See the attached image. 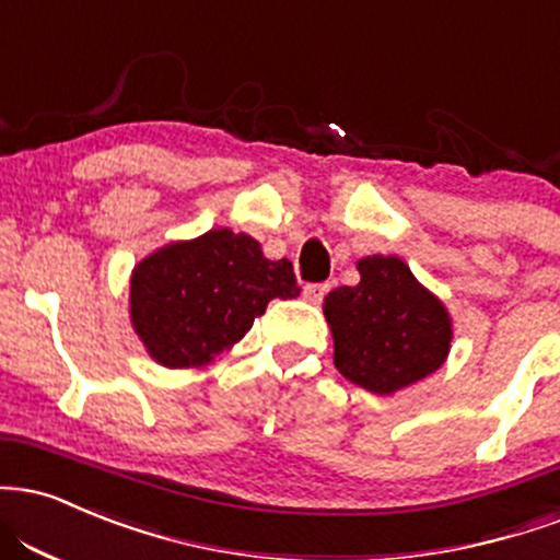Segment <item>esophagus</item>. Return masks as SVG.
I'll return each instance as SVG.
<instances>
[{
	"label": "esophagus",
	"instance_id": "esophagus-1",
	"mask_svg": "<svg viewBox=\"0 0 560 560\" xmlns=\"http://www.w3.org/2000/svg\"><path fill=\"white\" fill-rule=\"evenodd\" d=\"M328 292H331V284H328V281H323V284H307L305 289H302L305 300L313 302V305H320V302L326 300Z\"/></svg>",
	"mask_w": 560,
	"mask_h": 560
}]
</instances>
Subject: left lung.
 I'll list each match as a JSON object with an SVG mask.
<instances>
[{
    "label": "left lung",
    "instance_id": "left-lung-1",
    "mask_svg": "<svg viewBox=\"0 0 560 560\" xmlns=\"http://www.w3.org/2000/svg\"><path fill=\"white\" fill-rule=\"evenodd\" d=\"M357 271L360 284L334 289L323 305L334 365L354 386L394 394L443 365L451 320L399 258L373 255L357 262Z\"/></svg>",
    "mask_w": 560,
    "mask_h": 560
}]
</instances>
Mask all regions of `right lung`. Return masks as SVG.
<instances>
[{
  "instance_id": "right-lung-1",
  "label": "right lung",
  "mask_w": 560,
  "mask_h": 560,
  "mask_svg": "<svg viewBox=\"0 0 560 560\" xmlns=\"http://www.w3.org/2000/svg\"><path fill=\"white\" fill-rule=\"evenodd\" d=\"M300 292L287 258H262L250 234L213 229L140 260L132 271L130 315L153 360L192 368L240 341L273 298Z\"/></svg>"
}]
</instances>
